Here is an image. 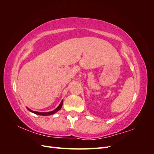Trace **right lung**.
<instances>
[{"label":"right lung","mask_w":154,"mask_h":154,"mask_svg":"<svg viewBox=\"0 0 154 154\" xmlns=\"http://www.w3.org/2000/svg\"><path fill=\"white\" fill-rule=\"evenodd\" d=\"M62 104H63V100L61 101V103H60V104L59 105V106L57 107V109H54V110H53V111L48 112H36V111L32 110L29 109V108H27V107H26V108L27 109V110H28L29 111H30L31 112H32V113H34V114H37V115H40V116H50V115H52V114H55V113H57V112H58L60 109H61L62 106Z\"/></svg>","instance_id":"add662e5"}]
</instances>
